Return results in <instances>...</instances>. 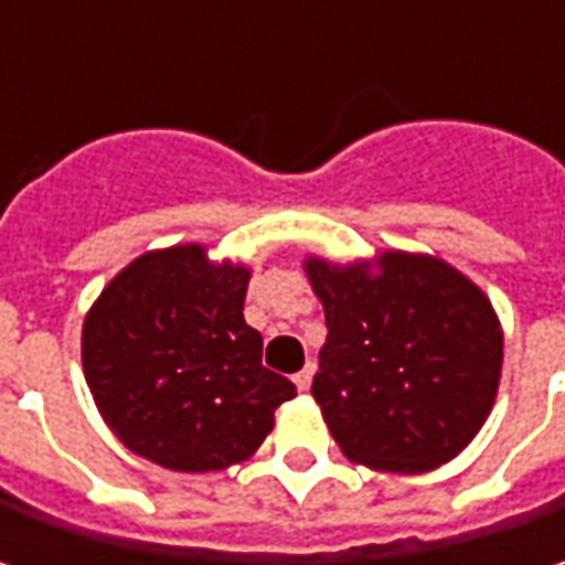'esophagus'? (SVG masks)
<instances>
[{
  "instance_id": "34e87169",
  "label": "esophagus",
  "mask_w": 565,
  "mask_h": 565,
  "mask_svg": "<svg viewBox=\"0 0 565 565\" xmlns=\"http://www.w3.org/2000/svg\"><path fill=\"white\" fill-rule=\"evenodd\" d=\"M311 377H315V364H305V367H301V371H298L292 380H295V386L305 393V390H311Z\"/></svg>"
}]
</instances>
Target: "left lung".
Instances as JSON below:
<instances>
[{
    "instance_id": "obj_1",
    "label": "left lung",
    "mask_w": 565,
    "mask_h": 565,
    "mask_svg": "<svg viewBox=\"0 0 565 565\" xmlns=\"http://www.w3.org/2000/svg\"><path fill=\"white\" fill-rule=\"evenodd\" d=\"M327 315L317 405L361 466L418 475L459 456L488 422L503 330L471 279L430 254L377 264L305 260Z\"/></svg>"
}]
</instances>
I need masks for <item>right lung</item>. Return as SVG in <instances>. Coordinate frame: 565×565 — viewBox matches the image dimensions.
Wrapping results in <instances>:
<instances>
[{
  "instance_id": "add662e5",
  "label": "right lung",
  "mask_w": 565,
  "mask_h": 565,
  "mask_svg": "<svg viewBox=\"0 0 565 565\" xmlns=\"http://www.w3.org/2000/svg\"><path fill=\"white\" fill-rule=\"evenodd\" d=\"M201 245L147 250L99 292L81 333L84 377L121 444L172 471L248 459L295 383L260 364L245 323L248 267Z\"/></svg>"
}]
</instances>
